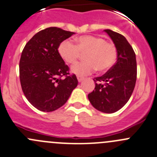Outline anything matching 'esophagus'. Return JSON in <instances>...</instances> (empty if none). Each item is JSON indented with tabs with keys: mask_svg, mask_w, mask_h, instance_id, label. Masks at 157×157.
<instances>
[{
	"mask_svg": "<svg viewBox=\"0 0 157 157\" xmlns=\"http://www.w3.org/2000/svg\"><path fill=\"white\" fill-rule=\"evenodd\" d=\"M77 79H78V81L79 82H81L82 80H83L84 78L82 76H80V75H77Z\"/></svg>",
	"mask_w": 157,
	"mask_h": 157,
	"instance_id": "obj_1",
	"label": "esophagus"
}]
</instances>
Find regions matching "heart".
<instances>
[{"instance_id":"b5f03b06","label":"heart","mask_w":157,"mask_h":157,"mask_svg":"<svg viewBox=\"0 0 157 157\" xmlns=\"http://www.w3.org/2000/svg\"><path fill=\"white\" fill-rule=\"evenodd\" d=\"M59 53L66 63L74 64L85 54L86 61L77 63L72 72L78 75H86L98 69L105 72L111 69L117 59V49L114 43L96 36L85 35L76 39V45L70 40H64L59 46Z\"/></svg>"}]
</instances>
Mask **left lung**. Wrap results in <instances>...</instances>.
Masks as SVG:
<instances>
[{"mask_svg":"<svg viewBox=\"0 0 157 157\" xmlns=\"http://www.w3.org/2000/svg\"><path fill=\"white\" fill-rule=\"evenodd\" d=\"M117 49V63L102 76L94 78L95 88L88 94L94 108L104 113H114L129 101L136 81V55L121 34L105 29Z\"/></svg>","mask_w":157,"mask_h":157,"instance_id":"left-lung-1","label":"left lung"}]
</instances>
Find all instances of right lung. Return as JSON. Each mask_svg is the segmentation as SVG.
<instances>
[{"mask_svg":"<svg viewBox=\"0 0 157 157\" xmlns=\"http://www.w3.org/2000/svg\"><path fill=\"white\" fill-rule=\"evenodd\" d=\"M74 33L61 28H46L36 33L23 49L19 64L21 88L29 103L40 111L59 108L78 85L76 76L70 75L58 51L60 43Z\"/></svg>","mask_w":157,"mask_h":157,"instance_id":"obj_1","label":"right lung"}]
</instances>
